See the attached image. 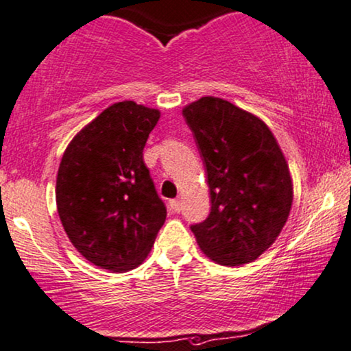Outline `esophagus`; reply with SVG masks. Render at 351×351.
<instances>
[{
	"instance_id": "obj_1",
	"label": "esophagus",
	"mask_w": 351,
	"mask_h": 351,
	"mask_svg": "<svg viewBox=\"0 0 351 351\" xmlns=\"http://www.w3.org/2000/svg\"><path fill=\"white\" fill-rule=\"evenodd\" d=\"M170 208L173 212H180L181 210V201H180V199H171Z\"/></svg>"
}]
</instances>
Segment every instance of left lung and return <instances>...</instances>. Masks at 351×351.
<instances>
[{"label": "left lung", "mask_w": 351, "mask_h": 351, "mask_svg": "<svg viewBox=\"0 0 351 351\" xmlns=\"http://www.w3.org/2000/svg\"><path fill=\"white\" fill-rule=\"evenodd\" d=\"M207 170L210 214L191 227L201 251L221 265L252 263L285 227L293 204L288 163L263 119L219 99L183 108Z\"/></svg>", "instance_id": "8db88e82"}]
</instances>
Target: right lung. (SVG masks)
<instances>
[{"instance_id":"add662e5","label":"right lung","mask_w":351,"mask_h":351,"mask_svg":"<svg viewBox=\"0 0 351 351\" xmlns=\"http://www.w3.org/2000/svg\"><path fill=\"white\" fill-rule=\"evenodd\" d=\"M160 112L132 100L113 104L66 147L56 176V207L73 246L112 272L143 264L167 208L143 152Z\"/></svg>"}]
</instances>
